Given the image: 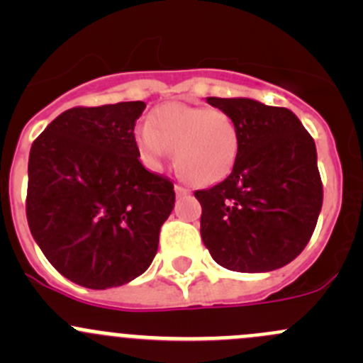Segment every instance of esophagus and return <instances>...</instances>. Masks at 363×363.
I'll list each match as a JSON object with an SVG mask.
<instances>
[{
	"mask_svg": "<svg viewBox=\"0 0 363 363\" xmlns=\"http://www.w3.org/2000/svg\"><path fill=\"white\" fill-rule=\"evenodd\" d=\"M174 189H175V195H177V196L189 195V189H188V188H184V186H181V184H175V186H174Z\"/></svg>",
	"mask_w": 363,
	"mask_h": 363,
	"instance_id": "obj_1",
	"label": "esophagus"
}]
</instances>
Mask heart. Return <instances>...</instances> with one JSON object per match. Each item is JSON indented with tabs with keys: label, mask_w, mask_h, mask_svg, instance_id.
<instances>
[{
	"label": "heart",
	"mask_w": 363,
	"mask_h": 363,
	"mask_svg": "<svg viewBox=\"0 0 363 363\" xmlns=\"http://www.w3.org/2000/svg\"><path fill=\"white\" fill-rule=\"evenodd\" d=\"M140 158L160 170L170 149L179 174L196 186L214 184L230 174L240 149L235 121L218 108L167 104L151 116V124L135 130Z\"/></svg>",
	"instance_id": "b5f03b06"
}]
</instances>
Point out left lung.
Listing matches in <instances>:
<instances>
[{"mask_svg": "<svg viewBox=\"0 0 363 363\" xmlns=\"http://www.w3.org/2000/svg\"><path fill=\"white\" fill-rule=\"evenodd\" d=\"M207 104L235 121L240 149L225 181L195 191L205 247L235 272L281 269L307 246L323 203L313 137L288 108L251 98Z\"/></svg>", "mask_w": 363, "mask_h": 363, "instance_id": "8db88e82", "label": "left lung"}]
</instances>
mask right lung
Segmentation results:
<instances>
[{
  "label": "right lung",
  "instance_id": "obj_1",
  "mask_svg": "<svg viewBox=\"0 0 363 363\" xmlns=\"http://www.w3.org/2000/svg\"><path fill=\"white\" fill-rule=\"evenodd\" d=\"M144 101L75 107L33 142L26 216L54 269L91 290L121 286L149 269L174 184L138 161L135 121Z\"/></svg>",
  "mask_w": 363,
  "mask_h": 363
}]
</instances>
